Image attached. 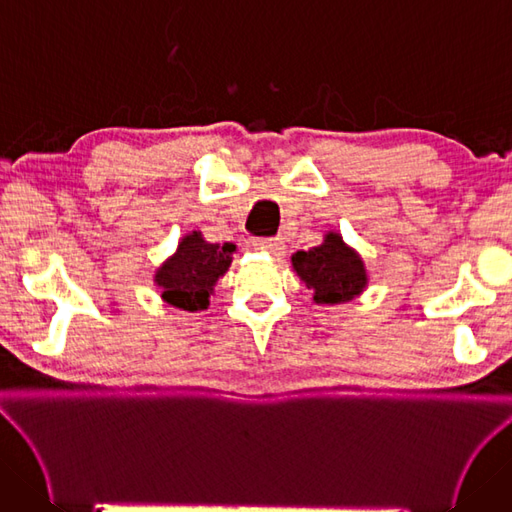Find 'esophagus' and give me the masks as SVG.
<instances>
[{"mask_svg": "<svg viewBox=\"0 0 512 512\" xmlns=\"http://www.w3.org/2000/svg\"><path fill=\"white\" fill-rule=\"evenodd\" d=\"M253 246L259 251H270V253H278L280 251V242L278 238H257L253 240Z\"/></svg>", "mask_w": 512, "mask_h": 512, "instance_id": "34e87169", "label": "esophagus"}]
</instances>
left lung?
<instances>
[{"mask_svg": "<svg viewBox=\"0 0 512 512\" xmlns=\"http://www.w3.org/2000/svg\"><path fill=\"white\" fill-rule=\"evenodd\" d=\"M291 261L293 270L315 293L317 304L349 302L368 283L364 261L334 232L325 236L321 246L295 253Z\"/></svg>", "mask_w": 512, "mask_h": 512, "instance_id": "left-lung-1", "label": "left lung"}]
</instances>
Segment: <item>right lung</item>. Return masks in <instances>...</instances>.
Returning a JSON list of instances; mask_svg holds the SVG:
<instances>
[{"label": "right lung", "instance_id": "obj_1", "mask_svg": "<svg viewBox=\"0 0 512 512\" xmlns=\"http://www.w3.org/2000/svg\"><path fill=\"white\" fill-rule=\"evenodd\" d=\"M234 244H210L202 234H189L178 244V251L157 270L161 298L183 310H204L214 283L232 263Z\"/></svg>", "mask_w": 512, "mask_h": 512}]
</instances>
